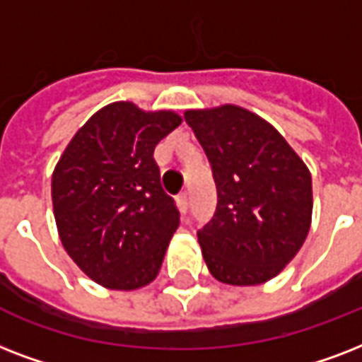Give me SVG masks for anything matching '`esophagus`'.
<instances>
[{"instance_id":"1","label":"esophagus","mask_w":362,"mask_h":362,"mask_svg":"<svg viewBox=\"0 0 362 362\" xmlns=\"http://www.w3.org/2000/svg\"><path fill=\"white\" fill-rule=\"evenodd\" d=\"M177 207L179 211L183 213V215H187V211H189V194H187V192H181V194L177 196Z\"/></svg>"}]
</instances>
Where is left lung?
I'll use <instances>...</instances> for the list:
<instances>
[{
	"instance_id": "8db88e82",
	"label": "left lung",
	"mask_w": 362,
	"mask_h": 362,
	"mask_svg": "<svg viewBox=\"0 0 362 362\" xmlns=\"http://www.w3.org/2000/svg\"><path fill=\"white\" fill-rule=\"evenodd\" d=\"M217 187L198 243L215 279L259 285L295 259L312 225V175L279 132L238 105L189 109Z\"/></svg>"
}]
</instances>
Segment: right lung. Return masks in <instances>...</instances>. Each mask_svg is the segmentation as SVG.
<instances>
[{"mask_svg":"<svg viewBox=\"0 0 362 362\" xmlns=\"http://www.w3.org/2000/svg\"><path fill=\"white\" fill-rule=\"evenodd\" d=\"M181 120L173 111L109 103L60 156L52 173L56 226L67 255L92 281L134 291L158 276L179 211L162 189L153 153Z\"/></svg>","mask_w":362,"mask_h":362,"instance_id":"1","label":"right lung"}]
</instances>
